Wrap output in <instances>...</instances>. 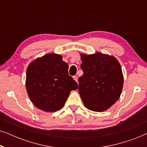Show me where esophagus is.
I'll use <instances>...</instances> for the list:
<instances>
[{"mask_svg": "<svg viewBox=\"0 0 147 147\" xmlns=\"http://www.w3.org/2000/svg\"><path fill=\"white\" fill-rule=\"evenodd\" d=\"M73 78H74V80H75L76 82H78V77H77V76H73Z\"/></svg>", "mask_w": 147, "mask_h": 147, "instance_id": "esophagus-1", "label": "esophagus"}]
</instances>
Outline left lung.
Masks as SVG:
<instances>
[{
	"instance_id": "left-lung-1",
	"label": "left lung",
	"mask_w": 147,
	"mask_h": 147,
	"mask_svg": "<svg viewBox=\"0 0 147 147\" xmlns=\"http://www.w3.org/2000/svg\"><path fill=\"white\" fill-rule=\"evenodd\" d=\"M78 91L84 106L94 112H104L120 98L124 78L121 66L114 56L97 52L81 54Z\"/></svg>"
}]
</instances>
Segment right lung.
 Masks as SVG:
<instances>
[{"mask_svg":"<svg viewBox=\"0 0 147 147\" xmlns=\"http://www.w3.org/2000/svg\"><path fill=\"white\" fill-rule=\"evenodd\" d=\"M68 64L62 56L46 54L30 63L26 73V89L34 105L45 112L63 107L71 90L78 88L68 74Z\"/></svg>","mask_w":147,"mask_h":147,"instance_id":"obj_1","label":"right lung"}]
</instances>
